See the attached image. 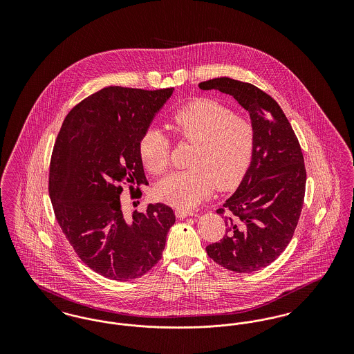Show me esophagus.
Instances as JSON below:
<instances>
[{
    "label": "esophagus",
    "instance_id": "34e87169",
    "mask_svg": "<svg viewBox=\"0 0 354 354\" xmlns=\"http://www.w3.org/2000/svg\"><path fill=\"white\" fill-rule=\"evenodd\" d=\"M175 215H176L178 219H185L187 216H192L194 212H191L188 209H183V208H176L175 209Z\"/></svg>",
    "mask_w": 354,
    "mask_h": 354
}]
</instances>
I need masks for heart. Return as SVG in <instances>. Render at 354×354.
I'll return each mask as SVG.
<instances>
[{"mask_svg": "<svg viewBox=\"0 0 354 354\" xmlns=\"http://www.w3.org/2000/svg\"><path fill=\"white\" fill-rule=\"evenodd\" d=\"M169 127L182 140L194 143L189 169L169 174L156 185L159 201L191 209L214 189H228L240 182L252 160L254 129L245 118L214 100H196L169 117ZM139 155L152 175L169 165V139L158 129H147L139 139Z\"/></svg>", "mask_w": 354, "mask_h": 354, "instance_id": "b5f03b06", "label": "heart"}]
</instances>
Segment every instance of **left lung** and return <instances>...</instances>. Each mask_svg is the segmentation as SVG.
<instances>
[{"instance_id":"obj_1","label":"left lung","mask_w":354,"mask_h":354,"mask_svg":"<svg viewBox=\"0 0 354 354\" xmlns=\"http://www.w3.org/2000/svg\"><path fill=\"white\" fill-rule=\"evenodd\" d=\"M199 87L232 95L250 113L254 129L251 166L216 211L227 212L225 235L205 251L237 273L266 268L286 250L301 215L306 171L299 139L277 102L259 87L227 77Z\"/></svg>"}]
</instances>
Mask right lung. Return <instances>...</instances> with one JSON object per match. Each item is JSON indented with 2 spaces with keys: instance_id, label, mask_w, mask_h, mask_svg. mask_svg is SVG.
Masks as SVG:
<instances>
[{
  "instance_id": "obj_1",
  "label": "right lung",
  "mask_w": 354,
  "mask_h": 354,
  "mask_svg": "<svg viewBox=\"0 0 354 354\" xmlns=\"http://www.w3.org/2000/svg\"><path fill=\"white\" fill-rule=\"evenodd\" d=\"M172 91L104 87L71 109L54 143L49 195L55 219L78 257L103 277L134 280L162 259L172 208L149 204L127 218L120 194L123 185L130 194L149 185L139 139Z\"/></svg>"
}]
</instances>
